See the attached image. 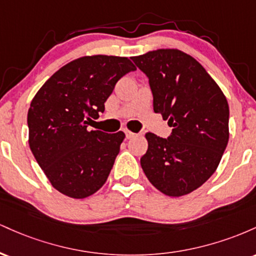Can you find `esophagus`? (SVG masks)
Returning a JSON list of instances; mask_svg holds the SVG:
<instances>
[{
	"instance_id": "1",
	"label": "esophagus",
	"mask_w": 256,
	"mask_h": 256,
	"mask_svg": "<svg viewBox=\"0 0 256 256\" xmlns=\"http://www.w3.org/2000/svg\"><path fill=\"white\" fill-rule=\"evenodd\" d=\"M125 134H126V138H132L134 136V132H131L130 130H125Z\"/></svg>"
}]
</instances>
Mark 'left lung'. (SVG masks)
<instances>
[{"instance_id": "1", "label": "left lung", "mask_w": 256, "mask_h": 256, "mask_svg": "<svg viewBox=\"0 0 256 256\" xmlns=\"http://www.w3.org/2000/svg\"><path fill=\"white\" fill-rule=\"evenodd\" d=\"M132 61L149 78L154 112L172 134L148 132L140 166L149 182L171 198L188 195L216 172L228 142V104L201 64L178 49H158Z\"/></svg>"}]
</instances>
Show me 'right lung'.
Segmentation results:
<instances>
[{
  "label": "right lung",
  "mask_w": 256,
  "mask_h": 256,
  "mask_svg": "<svg viewBox=\"0 0 256 256\" xmlns=\"http://www.w3.org/2000/svg\"><path fill=\"white\" fill-rule=\"evenodd\" d=\"M134 70L128 58H79L55 72L32 98L28 144L58 192L85 198L106 183L125 134L89 130L88 125L104 113L116 82Z\"/></svg>",
  "instance_id": "obj_1"
}]
</instances>
